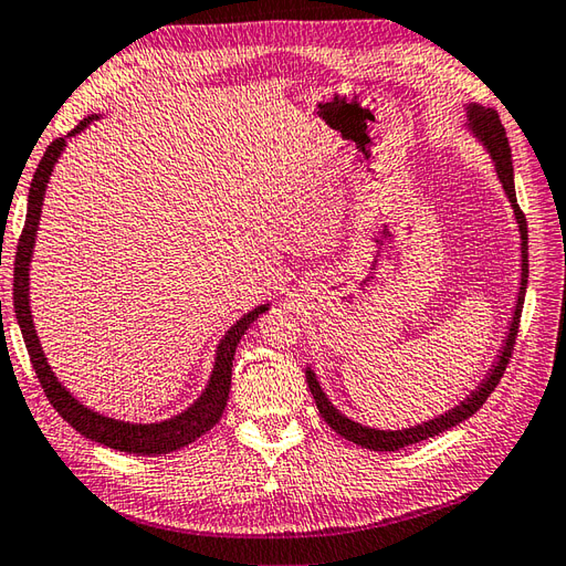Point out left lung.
Instances as JSON below:
<instances>
[{
	"label": "left lung",
	"mask_w": 566,
	"mask_h": 566,
	"mask_svg": "<svg viewBox=\"0 0 566 566\" xmlns=\"http://www.w3.org/2000/svg\"><path fill=\"white\" fill-rule=\"evenodd\" d=\"M465 113H468V133L475 137L482 149L490 154V159L494 164L496 170V178L502 182V190L506 195V200L514 209V219H516V227H518V239H521V286H518V298L514 304V313H511V321H509V331L502 347L496 352V359L492 361L490 371L484 374V378L475 386V390L470 392L465 400L458 402L451 410H446L443 415H437L433 419H427L422 424H415V427H405V429H374V427H366L354 422L352 417H347L345 412H339L337 407L327 398V392L323 390L318 376L306 366V380H308V388L313 392V400L318 405V412L325 419L331 429H335L339 437L361 446V449H369V451H400L405 446H412L419 441H427L431 437H439V433L449 431L458 424H463L465 419H470L475 415L480 407L488 402V398L492 396V390L496 388L499 380H502L504 371H506V364L511 359V352H514L516 345V333H518V321H521V311H523V301H525V289H528V223H525V217L518 209L516 202V186H514V164H511V149H509V139L504 133V125L499 120L496 111L492 108H482L478 103H468L465 105Z\"/></svg>",
	"instance_id": "obj_1"
}]
</instances>
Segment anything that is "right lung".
Masks as SVG:
<instances>
[{
	"label": "right lung",
	"instance_id": "obj_1",
	"mask_svg": "<svg viewBox=\"0 0 566 566\" xmlns=\"http://www.w3.org/2000/svg\"><path fill=\"white\" fill-rule=\"evenodd\" d=\"M103 115H88L78 123L67 137L55 139L43 154L41 164L35 168V176L29 190V212H25V223L21 231V239L17 245V262H14V311H17V321L21 327L25 349H29L31 364L35 369L38 380L45 390L48 400L52 407L62 415L64 422H70L82 437L108 446V449L123 451V453H137V455H161L178 451L182 446L192 443L195 439H200L202 433L212 429L221 415L223 407H227L229 400V390H231V366H233V354L235 347H239L243 333L251 327L262 313L270 308V304H260L253 311H248L243 318L235 321L217 345L214 354V364H212V374H209V380L205 390L186 410L161 419V422H149V424H137V422H125V419H115L103 412L91 410L84 402H78L72 392L60 384V378L52 371V366L48 364L45 352L41 347V339H38L35 325H33V315H31V260H33V248H35V233L38 227H41V209L45 200V188L52 176V168H55L57 159L62 156L64 147H67V139L76 137L78 133L94 123L101 120Z\"/></svg>",
	"mask_w": 566,
	"mask_h": 566
}]
</instances>
